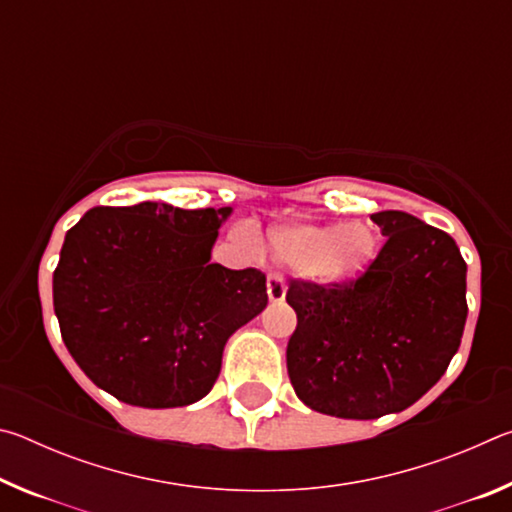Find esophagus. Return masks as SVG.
Listing matches in <instances>:
<instances>
[{
    "mask_svg": "<svg viewBox=\"0 0 512 512\" xmlns=\"http://www.w3.org/2000/svg\"><path fill=\"white\" fill-rule=\"evenodd\" d=\"M266 293H268V300L271 302H282L284 296H287V284L277 273H271L266 280Z\"/></svg>",
    "mask_w": 512,
    "mask_h": 512,
    "instance_id": "obj_1",
    "label": "esophagus"
}]
</instances>
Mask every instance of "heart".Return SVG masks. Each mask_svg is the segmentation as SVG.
I'll return each instance as SVG.
<instances>
[{"label":"heart","mask_w":512,"mask_h":512,"mask_svg":"<svg viewBox=\"0 0 512 512\" xmlns=\"http://www.w3.org/2000/svg\"><path fill=\"white\" fill-rule=\"evenodd\" d=\"M268 246L277 262L320 284L359 277L377 253V235L368 223L282 225L271 230Z\"/></svg>","instance_id":"1"}]
</instances>
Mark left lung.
<instances>
[{
	"label": "left lung",
	"mask_w": 512,
	"mask_h": 512,
	"mask_svg": "<svg viewBox=\"0 0 512 512\" xmlns=\"http://www.w3.org/2000/svg\"><path fill=\"white\" fill-rule=\"evenodd\" d=\"M381 246L366 273L339 284L291 280L298 325L287 370L309 409L375 420L409 409L461 345L467 264L447 232L397 210L370 214Z\"/></svg>",
	"instance_id": "left-lung-1"
}]
</instances>
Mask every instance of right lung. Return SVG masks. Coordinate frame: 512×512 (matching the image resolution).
I'll return each mask as SVG.
<instances>
[{"label": "right lung", "mask_w": 512, "mask_h": 512, "mask_svg": "<svg viewBox=\"0 0 512 512\" xmlns=\"http://www.w3.org/2000/svg\"><path fill=\"white\" fill-rule=\"evenodd\" d=\"M230 212L146 201L92 207L67 230L54 311L69 354L103 391L144 409L212 391L225 343L268 302L262 271L210 264Z\"/></svg>", "instance_id": "add662e5"}]
</instances>
